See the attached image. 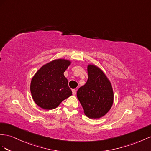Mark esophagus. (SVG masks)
Returning a JSON list of instances; mask_svg holds the SVG:
<instances>
[{
  "label": "esophagus",
  "mask_w": 151,
  "mask_h": 151,
  "mask_svg": "<svg viewBox=\"0 0 151 151\" xmlns=\"http://www.w3.org/2000/svg\"><path fill=\"white\" fill-rule=\"evenodd\" d=\"M72 93H73V95H76V91L75 89H73L72 90Z\"/></svg>",
  "instance_id": "34e87169"
}]
</instances>
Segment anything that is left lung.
Listing matches in <instances>:
<instances>
[{
	"mask_svg": "<svg viewBox=\"0 0 151 151\" xmlns=\"http://www.w3.org/2000/svg\"><path fill=\"white\" fill-rule=\"evenodd\" d=\"M87 73L88 80L77 91V98L86 116L91 119H99L112 106L113 89L109 79L97 66L88 65Z\"/></svg>",
	"mask_w": 151,
	"mask_h": 151,
	"instance_id": "1",
	"label": "left lung"
}]
</instances>
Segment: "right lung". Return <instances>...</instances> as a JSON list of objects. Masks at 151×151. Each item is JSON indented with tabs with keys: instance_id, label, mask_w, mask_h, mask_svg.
Instances as JSON below:
<instances>
[{
	"instance_id": "add662e5",
	"label": "right lung",
	"mask_w": 151,
	"mask_h": 151,
	"mask_svg": "<svg viewBox=\"0 0 151 151\" xmlns=\"http://www.w3.org/2000/svg\"><path fill=\"white\" fill-rule=\"evenodd\" d=\"M70 61L57 59L42 66L32 79L30 92L37 105L45 110H52L72 95L68 81L64 75Z\"/></svg>"
}]
</instances>
